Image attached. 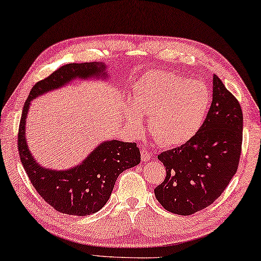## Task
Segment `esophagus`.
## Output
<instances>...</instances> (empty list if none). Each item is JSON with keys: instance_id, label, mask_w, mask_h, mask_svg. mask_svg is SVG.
<instances>
[{"instance_id": "esophagus-1", "label": "esophagus", "mask_w": 261, "mask_h": 261, "mask_svg": "<svg viewBox=\"0 0 261 261\" xmlns=\"http://www.w3.org/2000/svg\"><path fill=\"white\" fill-rule=\"evenodd\" d=\"M150 153L149 150L147 149V148H142L141 149V159H142V162H148L150 160Z\"/></svg>"}]
</instances>
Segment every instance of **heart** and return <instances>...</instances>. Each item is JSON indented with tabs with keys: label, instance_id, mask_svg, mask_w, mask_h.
Returning a JSON list of instances; mask_svg holds the SVG:
<instances>
[{
	"label": "heart",
	"instance_id": "b5f03b06",
	"mask_svg": "<svg viewBox=\"0 0 261 261\" xmlns=\"http://www.w3.org/2000/svg\"><path fill=\"white\" fill-rule=\"evenodd\" d=\"M210 103L211 92L204 83L155 70L136 82L127 117L132 125L140 128L143 122L141 112L148 114V128L159 143L177 147L198 133Z\"/></svg>",
	"mask_w": 261,
	"mask_h": 261
}]
</instances>
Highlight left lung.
<instances>
[{
    "mask_svg": "<svg viewBox=\"0 0 261 261\" xmlns=\"http://www.w3.org/2000/svg\"><path fill=\"white\" fill-rule=\"evenodd\" d=\"M212 92L210 110L198 133L189 142L158 156L167 176L155 188V197L172 214L188 216L211 205L238 169L242 107L216 74Z\"/></svg>",
    "mask_w": 261,
    "mask_h": 261,
    "instance_id": "obj_1",
    "label": "left lung"
}]
</instances>
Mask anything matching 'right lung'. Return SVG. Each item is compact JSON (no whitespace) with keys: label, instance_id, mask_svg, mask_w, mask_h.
Masks as SVG:
<instances>
[{"label":"right lung","instance_id":"add662e5","mask_svg":"<svg viewBox=\"0 0 261 261\" xmlns=\"http://www.w3.org/2000/svg\"><path fill=\"white\" fill-rule=\"evenodd\" d=\"M106 79L103 63H72L62 66L31 89L23 106L18 130V153L28 177L47 204L62 214L87 216L107 203L118 176L141 160L135 142L107 140L95 147L82 163L65 170L49 169L36 161L25 139L27 117L35 98L69 85L75 79Z\"/></svg>","mask_w":261,"mask_h":261}]
</instances>
